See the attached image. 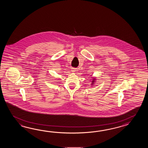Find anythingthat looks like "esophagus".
<instances>
[{
	"label": "esophagus",
	"instance_id": "34e87169",
	"mask_svg": "<svg viewBox=\"0 0 148 148\" xmlns=\"http://www.w3.org/2000/svg\"><path fill=\"white\" fill-rule=\"evenodd\" d=\"M72 71H73V72H75L76 71V69L75 68H72Z\"/></svg>",
	"mask_w": 148,
	"mask_h": 148
}]
</instances>
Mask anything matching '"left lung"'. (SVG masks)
<instances>
[{
    "label": "left lung",
    "mask_w": 148,
    "mask_h": 148,
    "mask_svg": "<svg viewBox=\"0 0 148 148\" xmlns=\"http://www.w3.org/2000/svg\"><path fill=\"white\" fill-rule=\"evenodd\" d=\"M94 80L95 79H93V80L92 81V83H94Z\"/></svg>",
    "instance_id": "1"
}]
</instances>
